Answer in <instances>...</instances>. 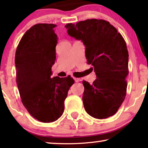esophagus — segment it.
I'll use <instances>...</instances> for the list:
<instances>
[{
  "label": "esophagus",
  "instance_id": "obj_1",
  "mask_svg": "<svg viewBox=\"0 0 148 148\" xmlns=\"http://www.w3.org/2000/svg\"><path fill=\"white\" fill-rule=\"evenodd\" d=\"M73 79H74V82H78L79 81V78H77V77H73Z\"/></svg>",
  "mask_w": 148,
  "mask_h": 148
}]
</instances>
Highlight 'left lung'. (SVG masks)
I'll list each match as a JSON object with an SVG mask.
<instances>
[{
    "label": "left lung",
    "mask_w": 148,
    "mask_h": 148,
    "mask_svg": "<svg viewBox=\"0 0 148 148\" xmlns=\"http://www.w3.org/2000/svg\"><path fill=\"white\" fill-rule=\"evenodd\" d=\"M69 36L83 42L86 57L97 78L83 81L87 113L105 119L116 113L126 96L129 52L121 34L108 21L91 19L65 25Z\"/></svg>",
    "instance_id": "obj_1"
}]
</instances>
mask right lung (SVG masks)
<instances>
[{"label":"right lung","mask_w":148,"mask_h":148,"mask_svg":"<svg viewBox=\"0 0 148 148\" xmlns=\"http://www.w3.org/2000/svg\"><path fill=\"white\" fill-rule=\"evenodd\" d=\"M55 24L38 23L27 30L15 57L16 82L22 103L35 119L56 121L64 112V102L74 83L71 76L51 78L56 59Z\"/></svg>","instance_id":"right-lung-1"}]
</instances>
